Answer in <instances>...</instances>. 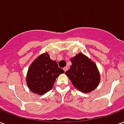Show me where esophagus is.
<instances>
[{
  "label": "esophagus",
  "instance_id": "esophagus-1",
  "mask_svg": "<svg viewBox=\"0 0 124 124\" xmlns=\"http://www.w3.org/2000/svg\"><path fill=\"white\" fill-rule=\"evenodd\" d=\"M67 70H68V68H67V67H64V68H63V70L65 71V72H66Z\"/></svg>",
  "mask_w": 124,
  "mask_h": 124
}]
</instances>
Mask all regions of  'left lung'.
<instances>
[{"label": "left lung", "mask_w": 124, "mask_h": 124, "mask_svg": "<svg viewBox=\"0 0 124 124\" xmlns=\"http://www.w3.org/2000/svg\"><path fill=\"white\" fill-rule=\"evenodd\" d=\"M72 65L65 72L74 87L83 93H90L98 86L100 75L96 63L82 53L70 59Z\"/></svg>", "instance_id": "obj_1"}]
</instances>
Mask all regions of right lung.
Masks as SVG:
<instances>
[{
	"instance_id": "right-lung-1",
	"label": "right lung",
	"mask_w": 124,
	"mask_h": 124,
	"mask_svg": "<svg viewBox=\"0 0 124 124\" xmlns=\"http://www.w3.org/2000/svg\"><path fill=\"white\" fill-rule=\"evenodd\" d=\"M64 72L56 61L52 60L45 52L39 55L28 68L26 84L31 92L43 95L51 90L56 78Z\"/></svg>"
}]
</instances>
